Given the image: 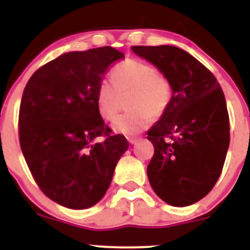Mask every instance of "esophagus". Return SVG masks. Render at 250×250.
<instances>
[{"instance_id": "34e87169", "label": "esophagus", "mask_w": 250, "mask_h": 250, "mask_svg": "<svg viewBox=\"0 0 250 250\" xmlns=\"http://www.w3.org/2000/svg\"><path fill=\"white\" fill-rule=\"evenodd\" d=\"M127 140H128V143L132 144V145H133V144L137 143V141H138V138H135V137H128V138H127Z\"/></svg>"}]
</instances>
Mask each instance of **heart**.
Here are the masks:
<instances>
[{
	"instance_id": "heart-1",
	"label": "heart",
	"mask_w": 250,
	"mask_h": 250,
	"mask_svg": "<svg viewBox=\"0 0 250 250\" xmlns=\"http://www.w3.org/2000/svg\"><path fill=\"white\" fill-rule=\"evenodd\" d=\"M112 82L102 80L98 84L95 104L100 117L112 121L121 107V97L129 93V111L115 120L116 133L135 135L145 129L151 117L165 113L172 99V87L168 80L157 74L150 64L140 60H125L113 69Z\"/></svg>"
}]
</instances>
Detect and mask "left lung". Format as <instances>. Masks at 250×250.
<instances>
[{
	"mask_svg": "<svg viewBox=\"0 0 250 250\" xmlns=\"http://www.w3.org/2000/svg\"><path fill=\"white\" fill-rule=\"evenodd\" d=\"M172 87V99L147 132L155 153L147 176L156 195L174 207L198 202L220 176L230 144L225 95L214 75L174 46H133Z\"/></svg>",
	"mask_w": 250,
	"mask_h": 250,
	"instance_id": "8db88e82",
	"label": "left lung"
}]
</instances>
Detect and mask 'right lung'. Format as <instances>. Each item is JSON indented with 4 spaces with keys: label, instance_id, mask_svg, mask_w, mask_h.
I'll use <instances>...</instances> for the list:
<instances>
[{
    "label": "right lung",
    "instance_id": "obj_1",
    "mask_svg": "<svg viewBox=\"0 0 250 250\" xmlns=\"http://www.w3.org/2000/svg\"><path fill=\"white\" fill-rule=\"evenodd\" d=\"M125 54L112 47L64 53L27 82L19 110V140L42 192L70 209H87L104 197L116 165L128 150L123 135L98 113L100 81ZM106 136L95 143L98 136Z\"/></svg>",
    "mask_w": 250,
    "mask_h": 250
}]
</instances>
